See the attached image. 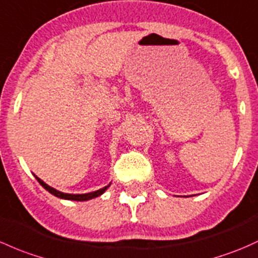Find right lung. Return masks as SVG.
Returning <instances> with one entry per match:
<instances>
[{
  "label": "right lung",
  "mask_w": 258,
  "mask_h": 258,
  "mask_svg": "<svg viewBox=\"0 0 258 258\" xmlns=\"http://www.w3.org/2000/svg\"><path fill=\"white\" fill-rule=\"evenodd\" d=\"M34 177H36L37 180L39 181L40 185H42L43 188L45 189V190L49 191L50 194H53L54 197L60 198V199H65V200H74V202H86V200H90V199H94V198L100 197V195L104 194L105 191H106L107 189H108V186L111 185V183H110V184H107L106 186H104V188L99 189V190L91 191V193H85V194H69V193H63V191L56 190V189H54L53 186L48 185V184L44 183V181H43L42 179L38 178L36 174H34Z\"/></svg>",
  "instance_id": "right-lung-1"
}]
</instances>
